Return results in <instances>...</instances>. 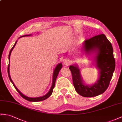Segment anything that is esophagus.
Masks as SVG:
<instances>
[{"label": "esophagus", "mask_w": 122, "mask_h": 122, "mask_svg": "<svg viewBox=\"0 0 122 122\" xmlns=\"http://www.w3.org/2000/svg\"><path fill=\"white\" fill-rule=\"evenodd\" d=\"M63 64L65 65V66H68L70 64V62H69V61H68V59H64V60H63Z\"/></svg>", "instance_id": "esophagus-1"}]
</instances>
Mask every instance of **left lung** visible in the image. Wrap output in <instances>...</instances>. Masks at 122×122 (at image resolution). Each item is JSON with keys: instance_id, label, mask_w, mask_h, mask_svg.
I'll use <instances>...</instances> for the list:
<instances>
[{"instance_id": "1", "label": "left lung", "mask_w": 122, "mask_h": 122, "mask_svg": "<svg viewBox=\"0 0 122 122\" xmlns=\"http://www.w3.org/2000/svg\"><path fill=\"white\" fill-rule=\"evenodd\" d=\"M82 51L84 55L93 57V64L99 71L98 76L94 83L88 85L82 78L78 65H70L75 89L78 94L86 97L102 94L108 88L115 70L111 44L105 34H100L84 41Z\"/></svg>"}]
</instances>
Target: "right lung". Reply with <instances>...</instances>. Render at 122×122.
<instances>
[{
  "label": "right lung",
  "instance_id": "1",
  "mask_svg": "<svg viewBox=\"0 0 122 122\" xmlns=\"http://www.w3.org/2000/svg\"><path fill=\"white\" fill-rule=\"evenodd\" d=\"M32 36V34H26V35H24L23 36H21L19 38H20V37H24V36ZM17 42V41H16V42H15V44L14 46H13V47L11 48V49L10 50V51L9 52V65H8V76H9V79H10V80L11 81V82H12V83L13 84V86H14V88H15L17 90V91L24 98H25V99L27 100V101H30V102H40V101H44V100H45L46 99H47V98H48L51 95V94L53 92V89H54L55 86V83H56V79H57V77L58 76V75L59 73V71L61 70V68L62 67V64L61 63H60L58 64L57 65H56V66L55 67V68H54V71H53V75H52V85L51 86V88L50 89L49 91H48V92L45 95L42 96H40V97H30L28 96H27L25 95H24L23 93H21L19 90L17 89V87L16 86L14 85V83L13 82V81H12L11 76H10V55L11 54V52L12 51V50L13 49V48H14V47L16 45V44Z\"/></svg>",
  "mask_w": 122,
  "mask_h": 122
}]
</instances>
